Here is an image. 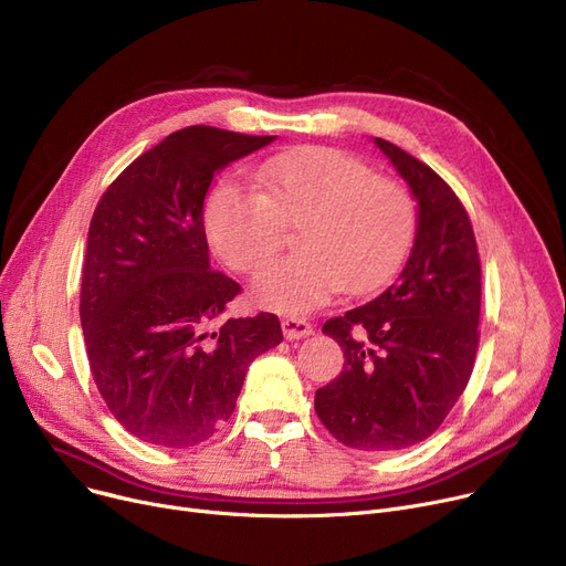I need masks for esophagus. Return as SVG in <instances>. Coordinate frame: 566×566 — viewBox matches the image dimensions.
Instances as JSON below:
<instances>
[{"instance_id":"34e87169","label":"esophagus","mask_w":566,"mask_h":566,"mask_svg":"<svg viewBox=\"0 0 566 566\" xmlns=\"http://www.w3.org/2000/svg\"><path fill=\"white\" fill-rule=\"evenodd\" d=\"M282 331H284L286 339H303V337L314 333L312 323L301 318V316H286V318H282Z\"/></svg>"}]
</instances>
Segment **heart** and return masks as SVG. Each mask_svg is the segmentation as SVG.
Wrapping results in <instances>:
<instances>
[{
    "label": "heart",
    "mask_w": 566,
    "mask_h": 566,
    "mask_svg": "<svg viewBox=\"0 0 566 566\" xmlns=\"http://www.w3.org/2000/svg\"><path fill=\"white\" fill-rule=\"evenodd\" d=\"M253 188L222 181L206 203V231L218 259L252 275L293 227L295 252L259 273L254 301L303 314L337 291L388 284L415 235V199L392 176L328 146L295 148L252 169Z\"/></svg>",
    "instance_id": "obj_1"
}]
</instances>
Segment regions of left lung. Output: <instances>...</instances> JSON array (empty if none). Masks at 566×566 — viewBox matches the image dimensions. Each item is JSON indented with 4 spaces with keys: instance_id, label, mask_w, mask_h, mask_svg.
<instances>
[{
    "instance_id": "8db88e82",
    "label": "left lung",
    "mask_w": 566,
    "mask_h": 566,
    "mask_svg": "<svg viewBox=\"0 0 566 566\" xmlns=\"http://www.w3.org/2000/svg\"><path fill=\"white\" fill-rule=\"evenodd\" d=\"M374 142L418 199V233L392 286L325 321L344 369L316 390L314 408L346 448L392 452L427 440L465 390L480 346L482 263L454 190L403 148Z\"/></svg>"
}]
</instances>
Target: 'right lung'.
<instances>
[{"mask_svg":"<svg viewBox=\"0 0 566 566\" xmlns=\"http://www.w3.org/2000/svg\"><path fill=\"white\" fill-rule=\"evenodd\" d=\"M273 139L176 130L96 206L80 291L86 358L116 422L144 442L186 450L211 438L231 418L252 360L282 342L275 314L220 321L241 286L213 271L203 231L213 176Z\"/></svg>","mask_w":566,"mask_h":566,"instance_id":"add662e5","label":"right lung"}]
</instances>
